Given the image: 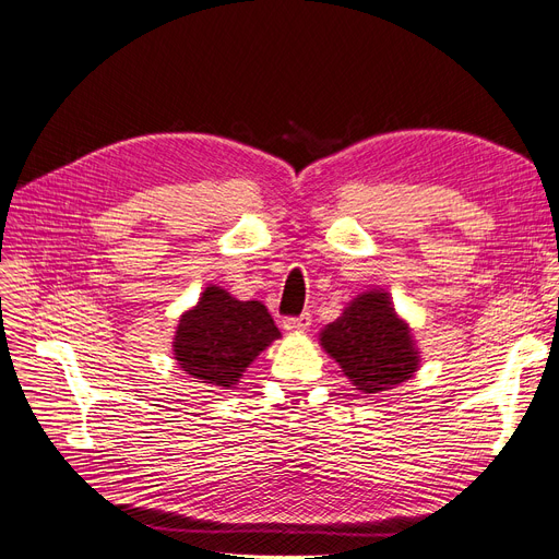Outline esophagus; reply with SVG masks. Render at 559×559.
Here are the masks:
<instances>
[{"mask_svg": "<svg viewBox=\"0 0 559 559\" xmlns=\"http://www.w3.org/2000/svg\"><path fill=\"white\" fill-rule=\"evenodd\" d=\"M310 321H312L310 312H301L299 317H285L283 319V329L292 331V333H301V331H306L310 326Z\"/></svg>", "mask_w": 559, "mask_h": 559, "instance_id": "34e87169", "label": "esophagus"}]
</instances>
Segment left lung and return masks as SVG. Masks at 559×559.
Wrapping results in <instances>:
<instances>
[{
    "instance_id": "8db88e82",
    "label": "left lung",
    "mask_w": 559,
    "mask_h": 559,
    "mask_svg": "<svg viewBox=\"0 0 559 559\" xmlns=\"http://www.w3.org/2000/svg\"><path fill=\"white\" fill-rule=\"evenodd\" d=\"M321 346L362 394L401 385L419 365L409 329L396 317L385 292L360 295L321 331Z\"/></svg>"
}]
</instances>
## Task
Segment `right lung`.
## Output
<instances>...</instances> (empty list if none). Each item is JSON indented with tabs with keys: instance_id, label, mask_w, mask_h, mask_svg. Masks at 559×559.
<instances>
[{
	"instance_id": "add662e5",
	"label": "right lung",
	"mask_w": 559,
	"mask_h": 559,
	"mask_svg": "<svg viewBox=\"0 0 559 559\" xmlns=\"http://www.w3.org/2000/svg\"><path fill=\"white\" fill-rule=\"evenodd\" d=\"M278 335L272 314L260 301H238L226 289L211 285L181 317L174 356L201 383L230 388Z\"/></svg>"
}]
</instances>
